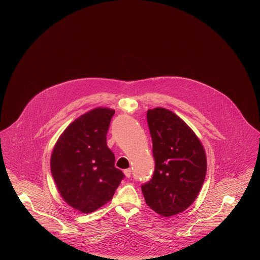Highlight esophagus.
<instances>
[{
	"label": "esophagus",
	"mask_w": 260,
	"mask_h": 260,
	"mask_svg": "<svg viewBox=\"0 0 260 260\" xmlns=\"http://www.w3.org/2000/svg\"><path fill=\"white\" fill-rule=\"evenodd\" d=\"M124 173L126 177H131V175H132V170H131V169H126V170H124Z\"/></svg>",
	"instance_id": "esophagus-1"
}]
</instances>
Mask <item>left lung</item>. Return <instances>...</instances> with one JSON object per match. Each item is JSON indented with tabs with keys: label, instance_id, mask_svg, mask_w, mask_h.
Segmentation results:
<instances>
[{
	"label": "left lung",
	"instance_id": "left-lung-1",
	"mask_svg": "<svg viewBox=\"0 0 260 260\" xmlns=\"http://www.w3.org/2000/svg\"><path fill=\"white\" fill-rule=\"evenodd\" d=\"M155 172L141 187L149 208L164 217L187 210L198 197L207 173L205 148L193 129L173 111H147Z\"/></svg>",
	"mask_w": 260,
	"mask_h": 260
}]
</instances>
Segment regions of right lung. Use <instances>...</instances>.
<instances>
[{
  "mask_svg": "<svg viewBox=\"0 0 260 260\" xmlns=\"http://www.w3.org/2000/svg\"><path fill=\"white\" fill-rule=\"evenodd\" d=\"M114 113L96 107L81 115L64 129L51 152L50 171L58 193L82 213L110 202L124 177L106 142Z\"/></svg>",
  "mask_w": 260,
  "mask_h": 260,
  "instance_id": "1",
  "label": "right lung"
}]
</instances>
